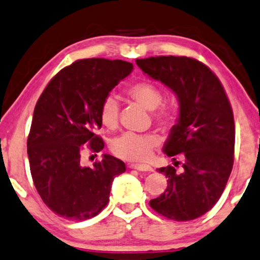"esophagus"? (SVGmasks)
<instances>
[{"instance_id":"esophagus-1","label":"esophagus","mask_w":260,"mask_h":260,"mask_svg":"<svg viewBox=\"0 0 260 260\" xmlns=\"http://www.w3.org/2000/svg\"><path fill=\"white\" fill-rule=\"evenodd\" d=\"M129 168L137 170V171H153L152 166L146 164H130Z\"/></svg>"}]
</instances>
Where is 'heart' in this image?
I'll return each instance as SVG.
<instances>
[{"label":"heart","mask_w":260,"mask_h":260,"mask_svg":"<svg viewBox=\"0 0 260 260\" xmlns=\"http://www.w3.org/2000/svg\"><path fill=\"white\" fill-rule=\"evenodd\" d=\"M131 100L153 111V117L160 125H170L174 119V110L170 106H162V91L159 86L147 81L131 84L126 89ZM101 124L106 129H114L119 119V105L114 96H107L100 106L99 112ZM159 145V139L153 134L124 133L111 141L110 148L114 155L125 160L143 161L152 155L153 149Z\"/></svg>","instance_id":"heart-1"}]
</instances>
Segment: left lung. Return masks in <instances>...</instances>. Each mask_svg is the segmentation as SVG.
<instances>
[{
	"label": "left lung",
	"mask_w": 260,
	"mask_h": 260,
	"mask_svg": "<svg viewBox=\"0 0 260 260\" xmlns=\"http://www.w3.org/2000/svg\"><path fill=\"white\" fill-rule=\"evenodd\" d=\"M136 63L150 78L171 89L179 102L177 124L162 149L168 156L183 154V171L170 165L158 169L168 178V188L149 201L150 207L177 222L199 218L219 200L232 172V106L217 76L193 57L152 56L136 59Z\"/></svg>",
	"instance_id": "left-lung-1"
}]
</instances>
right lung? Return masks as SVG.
<instances>
[{
  "mask_svg": "<svg viewBox=\"0 0 260 260\" xmlns=\"http://www.w3.org/2000/svg\"><path fill=\"white\" fill-rule=\"evenodd\" d=\"M123 60H77L53 77L38 99L27 139L34 184L54 213L70 220L92 218L110 200L112 182L125 164L110 154L86 168L85 145L100 152L105 143L100 106L112 89L133 71Z\"/></svg>",
  "mask_w": 260,
  "mask_h": 260,
  "instance_id": "1",
  "label": "right lung"
}]
</instances>
